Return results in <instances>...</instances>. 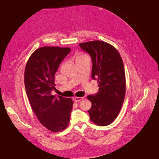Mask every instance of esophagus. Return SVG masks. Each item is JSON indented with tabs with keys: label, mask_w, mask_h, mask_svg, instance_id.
I'll use <instances>...</instances> for the list:
<instances>
[{
	"label": "esophagus",
	"mask_w": 159,
	"mask_h": 159,
	"mask_svg": "<svg viewBox=\"0 0 159 159\" xmlns=\"http://www.w3.org/2000/svg\"><path fill=\"white\" fill-rule=\"evenodd\" d=\"M84 99V97H75V98H74V101H75V102H79V101H82V100H83Z\"/></svg>",
	"instance_id": "esophagus-1"
}]
</instances>
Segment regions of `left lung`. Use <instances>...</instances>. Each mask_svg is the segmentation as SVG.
I'll list each match as a JSON object with an SVG mask.
<instances>
[{"label":"left lung","instance_id":"8db88e82","mask_svg":"<svg viewBox=\"0 0 159 159\" xmlns=\"http://www.w3.org/2000/svg\"><path fill=\"white\" fill-rule=\"evenodd\" d=\"M92 61L91 78L97 80L98 92L88 95L92 106L88 111L90 120L101 126L111 124L117 117L126 94V77L120 53L105 42L80 43Z\"/></svg>","mask_w":159,"mask_h":159}]
</instances>
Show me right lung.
I'll return each mask as SVG.
<instances>
[{
	"mask_svg": "<svg viewBox=\"0 0 159 159\" xmlns=\"http://www.w3.org/2000/svg\"><path fill=\"white\" fill-rule=\"evenodd\" d=\"M70 48L44 46L30 57L24 71V84L31 109L39 122L53 132L68 126L73 102L70 98L52 95L55 74Z\"/></svg>",
	"mask_w": 159,
	"mask_h": 159,
	"instance_id": "add662e5",
	"label": "right lung"
}]
</instances>
